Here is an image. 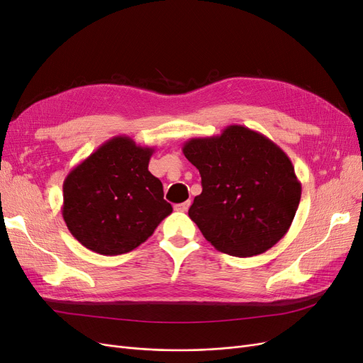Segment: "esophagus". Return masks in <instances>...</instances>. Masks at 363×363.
<instances>
[{"instance_id":"obj_1","label":"esophagus","mask_w":363,"mask_h":363,"mask_svg":"<svg viewBox=\"0 0 363 363\" xmlns=\"http://www.w3.org/2000/svg\"><path fill=\"white\" fill-rule=\"evenodd\" d=\"M189 206H191V201L188 200V201H184V203L175 204L174 208H175V211H179V212H186V211H188V208H189Z\"/></svg>"}]
</instances>
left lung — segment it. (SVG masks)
Listing matches in <instances>:
<instances>
[{
	"instance_id": "8db88e82",
	"label": "left lung",
	"mask_w": 363,
	"mask_h": 363,
	"mask_svg": "<svg viewBox=\"0 0 363 363\" xmlns=\"http://www.w3.org/2000/svg\"><path fill=\"white\" fill-rule=\"evenodd\" d=\"M183 155L201 175L189 218L218 251L262 255L288 233L301 199L294 164L256 130L228 125L221 135L192 138Z\"/></svg>"
}]
</instances>
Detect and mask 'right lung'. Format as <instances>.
<instances>
[{
	"label": "right lung",
	"instance_id": "add662e5",
	"mask_svg": "<svg viewBox=\"0 0 363 363\" xmlns=\"http://www.w3.org/2000/svg\"><path fill=\"white\" fill-rule=\"evenodd\" d=\"M155 147L115 136L69 171L62 216L79 242L103 256L139 247L171 215L162 182L148 171Z\"/></svg>",
	"mask_w": 363,
	"mask_h": 363
}]
</instances>
